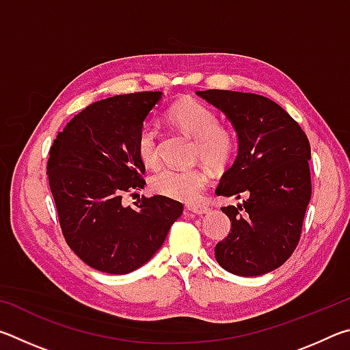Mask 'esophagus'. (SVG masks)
I'll return each mask as SVG.
<instances>
[{
  "instance_id": "1",
  "label": "esophagus",
  "mask_w": 350,
  "mask_h": 350,
  "mask_svg": "<svg viewBox=\"0 0 350 350\" xmlns=\"http://www.w3.org/2000/svg\"><path fill=\"white\" fill-rule=\"evenodd\" d=\"M187 210L194 213V215H204V213H206L210 208H208V205H205V204H188Z\"/></svg>"
}]
</instances>
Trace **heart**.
Instances as JSON below:
<instances>
[{
	"label": "heart",
	"instance_id": "obj_1",
	"mask_svg": "<svg viewBox=\"0 0 350 350\" xmlns=\"http://www.w3.org/2000/svg\"><path fill=\"white\" fill-rule=\"evenodd\" d=\"M174 126L194 137L193 157L202 159L210 167L221 170L232 162L236 154L234 134L219 126V117L208 106L198 100H182L168 112ZM135 151L146 167H156L159 154V133L152 123H145L135 139ZM208 180V173L202 168H162L150 179L154 193L176 200H193Z\"/></svg>",
	"mask_w": 350,
	"mask_h": 350
}]
</instances>
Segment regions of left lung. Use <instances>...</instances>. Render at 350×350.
I'll return each instance as SVG.
<instances>
[{
	"mask_svg": "<svg viewBox=\"0 0 350 350\" xmlns=\"http://www.w3.org/2000/svg\"><path fill=\"white\" fill-rule=\"evenodd\" d=\"M222 111L238 134V156L216 188L217 196L245 198L222 206L232 222L215 248L230 273L259 276L286 262L298 245L312 196L310 144L280 105L250 92L198 91Z\"/></svg>",
	"mask_w": 350,
	"mask_h": 350,
	"instance_id": "obj_1",
	"label": "left lung"
}]
</instances>
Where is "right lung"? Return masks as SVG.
I'll return each mask as SVG.
<instances>
[{
    "mask_svg": "<svg viewBox=\"0 0 350 350\" xmlns=\"http://www.w3.org/2000/svg\"><path fill=\"white\" fill-rule=\"evenodd\" d=\"M162 92L100 100L74 116L51 146L49 187L68 245L90 267L126 275L150 260L183 211L167 196L122 202L145 187L135 139Z\"/></svg>",
    "mask_w": 350,
    "mask_h": 350,
    "instance_id": "obj_1",
    "label": "right lung"
}]
</instances>
